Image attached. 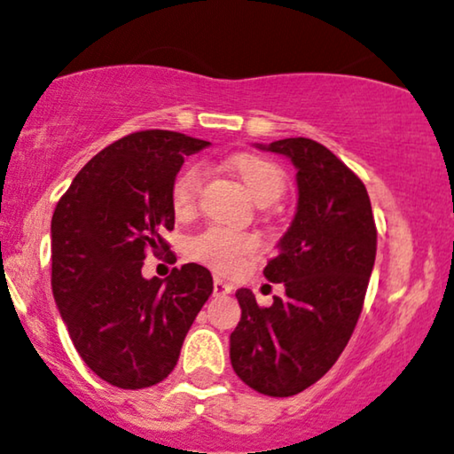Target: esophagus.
I'll use <instances>...</instances> for the list:
<instances>
[{
	"label": "esophagus",
	"instance_id": "obj_1",
	"mask_svg": "<svg viewBox=\"0 0 454 454\" xmlns=\"http://www.w3.org/2000/svg\"><path fill=\"white\" fill-rule=\"evenodd\" d=\"M232 289H234L232 283L222 279V277H215V279H213V294H215V296H226V294H231Z\"/></svg>",
	"mask_w": 454,
	"mask_h": 454
}]
</instances>
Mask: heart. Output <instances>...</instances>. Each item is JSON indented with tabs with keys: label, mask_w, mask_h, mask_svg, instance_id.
<instances>
[{
	"label": "heart",
	"mask_w": 454,
	"mask_h": 454,
	"mask_svg": "<svg viewBox=\"0 0 454 454\" xmlns=\"http://www.w3.org/2000/svg\"><path fill=\"white\" fill-rule=\"evenodd\" d=\"M234 171L243 179L245 188L260 205H270L286 192V173L277 162L264 156L239 154L232 158ZM205 171L199 162L185 165L175 175L171 184V205L177 215H185L194 209L196 196ZM260 249V239L251 232H239L232 228L211 223L205 231L194 234L188 241V254L194 260L203 262L213 270L234 272L241 269L243 262Z\"/></svg>",
	"instance_id": "1"
}]
</instances>
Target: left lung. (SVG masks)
<instances>
[{
  "label": "left lung",
  "mask_w": 454,
  "mask_h": 454,
  "mask_svg": "<svg viewBox=\"0 0 454 454\" xmlns=\"http://www.w3.org/2000/svg\"><path fill=\"white\" fill-rule=\"evenodd\" d=\"M266 150L298 168L296 215L264 269L286 296L260 307L249 289H239L231 362L254 391L289 397L317 383L345 351L372 275L376 223L364 182L325 145L289 137Z\"/></svg>",
  "instance_id": "left-lung-1"
}]
</instances>
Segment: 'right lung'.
<instances>
[{
    "mask_svg": "<svg viewBox=\"0 0 454 454\" xmlns=\"http://www.w3.org/2000/svg\"><path fill=\"white\" fill-rule=\"evenodd\" d=\"M209 141L137 130L92 156L52 215V294L84 364L120 389H144L173 372L184 338L213 294L200 264L144 279L147 251L175 260L171 184L184 158Z\"/></svg>",
    "mask_w": 454,
    "mask_h": 454,
    "instance_id": "1",
    "label": "right lung"
}]
</instances>
